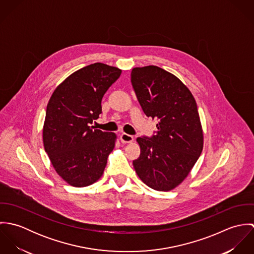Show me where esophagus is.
Instances as JSON below:
<instances>
[{
	"label": "esophagus",
	"instance_id": "esophagus-1",
	"mask_svg": "<svg viewBox=\"0 0 254 254\" xmlns=\"http://www.w3.org/2000/svg\"><path fill=\"white\" fill-rule=\"evenodd\" d=\"M120 141H121V143H123V144L132 143V142L134 141V138H133V136H131V135H128V134H126V133H123V134L120 135Z\"/></svg>",
	"mask_w": 254,
	"mask_h": 254
}]
</instances>
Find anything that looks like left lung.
<instances>
[{
    "label": "left lung",
    "mask_w": 254,
    "mask_h": 254,
    "mask_svg": "<svg viewBox=\"0 0 254 254\" xmlns=\"http://www.w3.org/2000/svg\"><path fill=\"white\" fill-rule=\"evenodd\" d=\"M131 82L145 115L158 120L155 135L137 139L141 154L133 161L134 168L149 188L171 190L189 175L202 151L195 100L179 78L155 65L133 68Z\"/></svg>",
    "instance_id": "left-lung-1"
}]
</instances>
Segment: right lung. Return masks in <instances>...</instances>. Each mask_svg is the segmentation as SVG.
<instances>
[{"instance_id": "right-lung-1", "label": "right lung", "mask_w": 254, "mask_h": 254, "mask_svg": "<svg viewBox=\"0 0 254 254\" xmlns=\"http://www.w3.org/2000/svg\"><path fill=\"white\" fill-rule=\"evenodd\" d=\"M121 69L96 63L69 75L54 91L46 110L43 143L57 173L81 188L98 181L116 135L91 126L102 113V99Z\"/></svg>"}]
</instances>
